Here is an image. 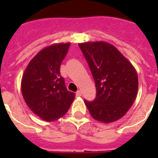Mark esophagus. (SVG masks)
<instances>
[{
  "label": "esophagus",
  "mask_w": 158,
  "mask_h": 158,
  "mask_svg": "<svg viewBox=\"0 0 158 158\" xmlns=\"http://www.w3.org/2000/svg\"><path fill=\"white\" fill-rule=\"evenodd\" d=\"M76 95H77V96H81V92L80 90H78V91L77 92Z\"/></svg>",
  "instance_id": "obj_1"
}]
</instances>
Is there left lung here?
<instances>
[{
    "instance_id": "1",
    "label": "left lung",
    "mask_w": 158,
    "mask_h": 158,
    "mask_svg": "<svg viewBox=\"0 0 158 158\" xmlns=\"http://www.w3.org/2000/svg\"><path fill=\"white\" fill-rule=\"evenodd\" d=\"M94 78L96 96L85 104L94 119L104 123L122 118L136 99L139 78L129 60L104 41L78 44Z\"/></svg>"
}]
</instances>
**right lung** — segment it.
Instances as JSON below:
<instances>
[{"label": "right lung", "instance_id": "add662e5", "mask_svg": "<svg viewBox=\"0 0 158 158\" xmlns=\"http://www.w3.org/2000/svg\"><path fill=\"white\" fill-rule=\"evenodd\" d=\"M70 43H55L43 48L32 58L21 80L25 103L44 121H55L63 116L75 98L67 90L60 65Z\"/></svg>", "mask_w": 158, "mask_h": 158}]
</instances>
